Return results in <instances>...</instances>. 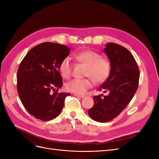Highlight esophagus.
Masks as SVG:
<instances>
[{
  "label": "esophagus",
  "mask_w": 159,
  "mask_h": 159,
  "mask_svg": "<svg viewBox=\"0 0 159 159\" xmlns=\"http://www.w3.org/2000/svg\"><path fill=\"white\" fill-rule=\"evenodd\" d=\"M74 95L76 96V97H79V98H83L85 97V96L83 95H79V94H76V93H74Z\"/></svg>",
  "instance_id": "obj_1"
}]
</instances>
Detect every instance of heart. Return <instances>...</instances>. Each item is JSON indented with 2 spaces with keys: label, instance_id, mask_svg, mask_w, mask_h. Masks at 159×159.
<instances>
[{
  "label": "heart",
  "instance_id": "b5f03b06",
  "mask_svg": "<svg viewBox=\"0 0 159 159\" xmlns=\"http://www.w3.org/2000/svg\"><path fill=\"white\" fill-rule=\"evenodd\" d=\"M78 61L87 66L85 76L88 78L83 79H75L66 84V89L70 92L83 94L91 88L93 81L98 84L103 83L109 79L111 73L110 61L102 57L100 53L93 50H84L74 56ZM59 70L61 76L68 79L72 74V63L70 57H66L61 60L59 66Z\"/></svg>",
  "mask_w": 159,
  "mask_h": 159
}]
</instances>
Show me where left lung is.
Instances as JSON below:
<instances>
[{
    "label": "left lung",
    "instance_id": "obj_1",
    "mask_svg": "<svg viewBox=\"0 0 159 159\" xmlns=\"http://www.w3.org/2000/svg\"><path fill=\"white\" fill-rule=\"evenodd\" d=\"M104 52L111 63V73L98 91L108 92L93 97L89 116L98 122H107L119 116L130 103L139 85V70L129 50L115 43L106 44Z\"/></svg>",
    "mask_w": 159,
    "mask_h": 159
}]
</instances>
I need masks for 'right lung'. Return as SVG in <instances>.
I'll return each mask as SVG.
<instances>
[{
  "mask_svg": "<svg viewBox=\"0 0 159 159\" xmlns=\"http://www.w3.org/2000/svg\"><path fill=\"white\" fill-rule=\"evenodd\" d=\"M70 50L63 44L43 42L30 50L18 67L20 99L26 111L39 120L48 121L58 116L70 94L58 92L63 85L59 66Z\"/></svg>",
  "mask_w": 159,
  "mask_h": 159,
  "instance_id": "obj_1",
  "label": "right lung"
}]
</instances>
